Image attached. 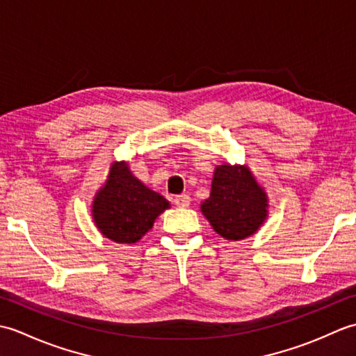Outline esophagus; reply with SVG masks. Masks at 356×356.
I'll use <instances>...</instances> for the list:
<instances>
[{
    "label": "esophagus",
    "mask_w": 356,
    "mask_h": 356,
    "mask_svg": "<svg viewBox=\"0 0 356 356\" xmlns=\"http://www.w3.org/2000/svg\"><path fill=\"white\" fill-rule=\"evenodd\" d=\"M190 202H191V199H190V195H188V194H180V195H176V197H174V205L179 207V208L190 207Z\"/></svg>",
    "instance_id": "esophagus-1"
}]
</instances>
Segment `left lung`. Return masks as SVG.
<instances>
[{
    "instance_id": "left-lung-1",
    "label": "left lung",
    "mask_w": 356,
    "mask_h": 356,
    "mask_svg": "<svg viewBox=\"0 0 356 356\" xmlns=\"http://www.w3.org/2000/svg\"><path fill=\"white\" fill-rule=\"evenodd\" d=\"M200 211L213 229L228 241L254 236L269 216L268 193L248 165H217L211 193Z\"/></svg>"
}]
</instances>
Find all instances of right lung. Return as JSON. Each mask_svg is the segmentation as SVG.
<instances>
[{"label":"right lung","mask_w":356,"mask_h":356,"mask_svg":"<svg viewBox=\"0 0 356 356\" xmlns=\"http://www.w3.org/2000/svg\"><path fill=\"white\" fill-rule=\"evenodd\" d=\"M171 205L131 172L128 162H111L105 182L96 191L92 217L105 238L131 245L153 228L156 218Z\"/></svg>","instance_id":"1"}]
</instances>
